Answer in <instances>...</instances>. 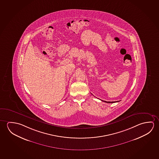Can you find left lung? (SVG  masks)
I'll return each mask as SVG.
<instances>
[{
	"mask_svg": "<svg viewBox=\"0 0 159 159\" xmlns=\"http://www.w3.org/2000/svg\"><path fill=\"white\" fill-rule=\"evenodd\" d=\"M103 102H106V103H116V102H117V101H116V102H107V101H103Z\"/></svg>",
	"mask_w": 159,
	"mask_h": 159,
	"instance_id": "obj_1",
	"label": "left lung"
}]
</instances>
